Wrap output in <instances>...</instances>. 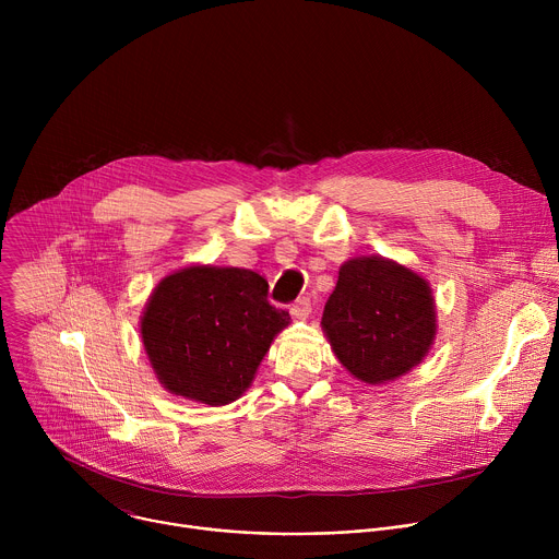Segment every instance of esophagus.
Wrapping results in <instances>:
<instances>
[{
  "instance_id": "34e87169",
  "label": "esophagus",
  "mask_w": 559,
  "mask_h": 559,
  "mask_svg": "<svg viewBox=\"0 0 559 559\" xmlns=\"http://www.w3.org/2000/svg\"><path fill=\"white\" fill-rule=\"evenodd\" d=\"M311 313V300L309 298H298L294 305H292V316L296 318V321H307Z\"/></svg>"
}]
</instances>
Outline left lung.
Returning <instances> with one entry per match:
<instances>
[{"label":"left lung","instance_id":"left-lung-1","mask_svg":"<svg viewBox=\"0 0 559 559\" xmlns=\"http://www.w3.org/2000/svg\"><path fill=\"white\" fill-rule=\"evenodd\" d=\"M321 328L354 378L386 384L418 367L436 341L433 289L391 259H349L338 270Z\"/></svg>","mask_w":559,"mask_h":559}]
</instances>
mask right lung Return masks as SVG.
Listing matches in <instances>:
<instances>
[{
	"label": "right lung",
	"instance_id": "add662e5",
	"mask_svg": "<svg viewBox=\"0 0 559 559\" xmlns=\"http://www.w3.org/2000/svg\"><path fill=\"white\" fill-rule=\"evenodd\" d=\"M267 281L243 267L188 265L158 281L141 341L162 386L223 407L241 397L289 313L267 300Z\"/></svg>",
	"mask_w": 559,
	"mask_h": 559
}]
</instances>
